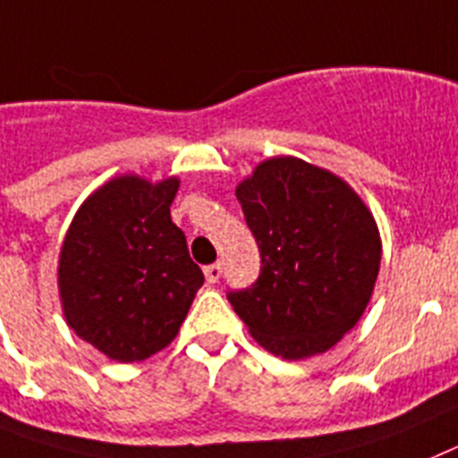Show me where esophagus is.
<instances>
[{
	"mask_svg": "<svg viewBox=\"0 0 458 458\" xmlns=\"http://www.w3.org/2000/svg\"><path fill=\"white\" fill-rule=\"evenodd\" d=\"M221 274H224V265H221V262H214V265H207V267H205L207 284H216L218 278H221Z\"/></svg>",
	"mask_w": 458,
	"mask_h": 458,
	"instance_id": "34e87169",
	"label": "esophagus"
}]
</instances>
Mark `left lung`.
Returning <instances> with one entry per match:
<instances>
[{
	"label": "left lung",
	"instance_id": "obj_1",
	"mask_svg": "<svg viewBox=\"0 0 458 458\" xmlns=\"http://www.w3.org/2000/svg\"><path fill=\"white\" fill-rule=\"evenodd\" d=\"M260 274L228 301L253 339L284 360L332 348L355 327L380 269V237L344 180L293 157L260 163L237 186Z\"/></svg>",
	"mask_w": 458,
	"mask_h": 458
}]
</instances>
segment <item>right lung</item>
<instances>
[{"label": "right lung", "instance_id": "1", "mask_svg": "<svg viewBox=\"0 0 458 458\" xmlns=\"http://www.w3.org/2000/svg\"><path fill=\"white\" fill-rule=\"evenodd\" d=\"M180 182L124 174L78 209L59 256L66 323L117 361H140L177 336L202 269L170 218Z\"/></svg>", "mask_w": 458, "mask_h": 458}]
</instances>
